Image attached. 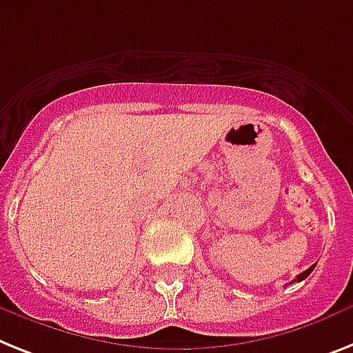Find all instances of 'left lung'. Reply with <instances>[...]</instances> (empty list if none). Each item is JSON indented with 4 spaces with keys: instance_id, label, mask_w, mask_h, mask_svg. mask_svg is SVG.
I'll return each mask as SVG.
<instances>
[{
    "instance_id": "obj_1",
    "label": "left lung",
    "mask_w": 353,
    "mask_h": 353,
    "mask_svg": "<svg viewBox=\"0 0 353 353\" xmlns=\"http://www.w3.org/2000/svg\"><path fill=\"white\" fill-rule=\"evenodd\" d=\"M314 267H316V263H314L312 267H308V269L305 270V272H301V274H299V276H296V279H294V283H296V281H303V279H305V278H308V276H310V272H312V270H314ZM290 283H292V281H290Z\"/></svg>"
}]
</instances>
